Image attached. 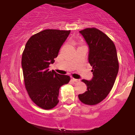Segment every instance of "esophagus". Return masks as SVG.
Instances as JSON below:
<instances>
[{
  "label": "esophagus",
  "instance_id": "esophagus-1",
  "mask_svg": "<svg viewBox=\"0 0 135 135\" xmlns=\"http://www.w3.org/2000/svg\"><path fill=\"white\" fill-rule=\"evenodd\" d=\"M72 80H74V81H75V83H79V82L80 81V79H74V78H72Z\"/></svg>",
  "mask_w": 135,
  "mask_h": 135
}]
</instances>
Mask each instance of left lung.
Returning <instances> with one entry per match:
<instances>
[{
  "mask_svg": "<svg viewBox=\"0 0 135 135\" xmlns=\"http://www.w3.org/2000/svg\"><path fill=\"white\" fill-rule=\"evenodd\" d=\"M79 32L89 46L88 61L93 77L82 80L87 91L78 97L84 104L97 105L107 97L115 83L119 71L117 51L112 40L98 29L88 28Z\"/></svg>",
  "mask_w": 135,
  "mask_h": 135,
  "instance_id": "1",
  "label": "left lung"
}]
</instances>
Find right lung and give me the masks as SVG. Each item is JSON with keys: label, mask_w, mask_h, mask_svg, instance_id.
Returning a JSON list of instances; mask_svg holds the SVG:
<instances>
[{"label": "right lung", "mask_w": 135, "mask_h": 135, "mask_svg": "<svg viewBox=\"0 0 135 135\" xmlns=\"http://www.w3.org/2000/svg\"><path fill=\"white\" fill-rule=\"evenodd\" d=\"M70 30L47 29L32 35L27 41L21 59L28 94L38 107L51 109L58 103L60 88L69 83V75L49 71Z\"/></svg>", "instance_id": "add662e5"}]
</instances>
